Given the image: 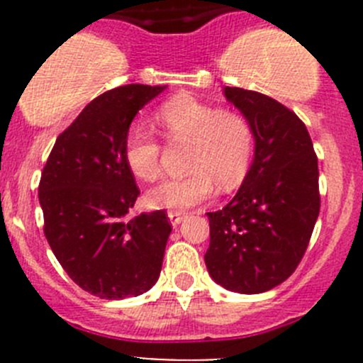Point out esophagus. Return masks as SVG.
Segmentation results:
<instances>
[{
    "mask_svg": "<svg viewBox=\"0 0 363 363\" xmlns=\"http://www.w3.org/2000/svg\"><path fill=\"white\" fill-rule=\"evenodd\" d=\"M168 219H170L172 226H177V225H181L182 221H184L186 214H184V212H168Z\"/></svg>",
    "mask_w": 363,
    "mask_h": 363,
    "instance_id": "esophagus-1",
    "label": "esophagus"
}]
</instances>
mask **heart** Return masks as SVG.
<instances>
[{
	"label": "heart",
	"mask_w": 363,
	"mask_h": 363,
	"mask_svg": "<svg viewBox=\"0 0 363 363\" xmlns=\"http://www.w3.org/2000/svg\"><path fill=\"white\" fill-rule=\"evenodd\" d=\"M156 123L168 142H189L188 168L181 179H163L145 191L151 208L186 211L205 202L214 193V182L223 191L235 189L246 177L252 158L251 124L242 113L216 108L189 94L164 101L156 112ZM124 161L140 181L160 174L161 145L145 128H131L124 138Z\"/></svg>",
	"instance_id": "obj_1"
}]
</instances>
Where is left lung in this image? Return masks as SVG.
Masks as SVG:
<instances>
[{"mask_svg":"<svg viewBox=\"0 0 363 363\" xmlns=\"http://www.w3.org/2000/svg\"><path fill=\"white\" fill-rule=\"evenodd\" d=\"M226 101L250 121L251 167L237 195L207 212L208 276L235 294H263L294 274L318 214V158L306 124L290 108L256 91L223 87Z\"/></svg>","mask_w":363,"mask_h":363,"instance_id":"obj_1","label":"left lung"}]
</instances>
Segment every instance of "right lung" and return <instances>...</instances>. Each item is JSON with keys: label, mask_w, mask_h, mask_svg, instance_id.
<instances>
[{"label": "right lung", "mask_w": 363, "mask_h": 363, "mask_svg": "<svg viewBox=\"0 0 363 363\" xmlns=\"http://www.w3.org/2000/svg\"><path fill=\"white\" fill-rule=\"evenodd\" d=\"M164 89L130 84L94 98L43 167L47 242L73 283L100 298L138 296L160 277L172 226L164 211L126 219L140 191L124 161V138L138 111Z\"/></svg>", "instance_id": "add662e5"}]
</instances>
